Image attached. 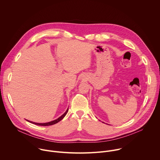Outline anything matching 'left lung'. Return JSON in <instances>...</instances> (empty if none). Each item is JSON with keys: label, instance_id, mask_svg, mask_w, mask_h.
I'll use <instances>...</instances> for the list:
<instances>
[{"label": "left lung", "instance_id": "left-lung-1", "mask_svg": "<svg viewBox=\"0 0 160 160\" xmlns=\"http://www.w3.org/2000/svg\"><path fill=\"white\" fill-rule=\"evenodd\" d=\"M102 123H104V122H102Z\"/></svg>", "mask_w": 160, "mask_h": 160}]
</instances>
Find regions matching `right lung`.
<instances>
[{
    "label": "right lung",
    "instance_id": "right-lung-1",
    "mask_svg": "<svg viewBox=\"0 0 160 160\" xmlns=\"http://www.w3.org/2000/svg\"><path fill=\"white\" fill-rule=\"evenodd\" d=\"M68 111V108L67 109V110L65 111V112L63 114V115H62L61 117H59L58 118H57L56 120H54L53 121H51V122H46V123H35V122H32V121H29L28 120H27V121H28V122H30L32 123H33V124H35V125H40V126H49V125H54L57 123H58L59 122H60L61 120H62L64 117L66 116V115L67 114Z\"/></svg>",
    "mask_w": 160,
    "mask_h": 160
}]
</instances>
